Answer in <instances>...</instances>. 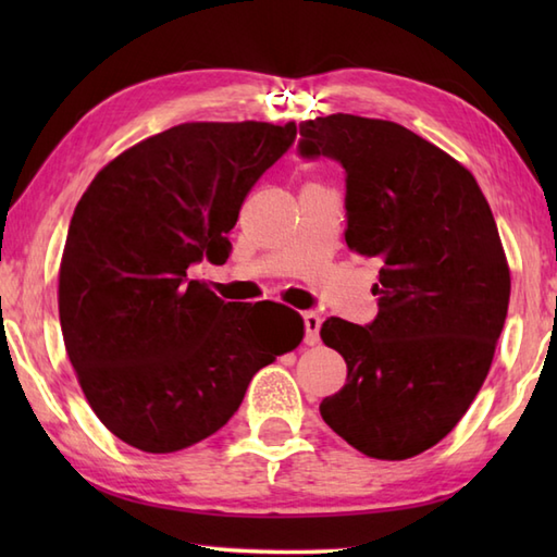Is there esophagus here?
Listing matches in <instances>:
<instances>
[{
    "label": "esophagus",
    "instance_id": "esophagus-1",
    "mask_svg": "<svg viewBox=\"0 0 557 557\" xmlns=\"http://www.w3.org/2000/svg\"><path fill=\"white\" fill-rule=\"evenodd\" d=\"M321 323H323V318L318 313H313V311L304 313V342L309 347L318 345V339H321Z\"/></svg>",
    "mask_w": 557,
    "mask_h": 557
}]
</instances>
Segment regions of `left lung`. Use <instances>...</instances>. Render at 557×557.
<instances>
[{
	"instance_id": "1",
	"label": "left lung",
	"mask_w": 557,
	"mask_h": 557,
	"mask_svg": "<svg viewBox=\"0 0 557 557\" xmlns=\"http://www.w3.org/2000/svg\"><path fill=\"white\" fill-rule=\"evenodd\" d=\"M299 134L304 160L342 164L347 246L381 263L373 321L321 327L347 361L321 417L369 457L421 455L465 417L505 325L510 270L491 206L469 170L395 122L330 114Z\"/></svg>"
}]
</instances>
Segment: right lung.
Here are the masks:
<instances>
[{
    "instance_id": "obj_1",
    "label": "right lung",
    "mask_w": 557,
    "mask_h": 557,
    "mask_svg": "<svg viewBox=\"0 0 557 557\" xmlns=\"http://www.w3.org/2000/svg\"><path fill=\"white\" fill-rule=\"evenodd\" d=\"M294 138V122L172 126L114 158L78 200L59 323L83 395L120 441L156 455L200 443L301 342L299 313L280 323L285 306L224 304L188 277L203 258H230L244 198Z\"/></svg>"
}]
</instances>
